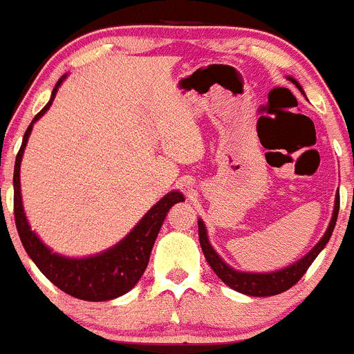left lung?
I'll use <instances>...</instances> for the list:
<instances>
[{
	"label": "left lung",
	"instance_id": "1",
	"mask_svg": "<svg viewBox=\"0 0 354 354\" xmlns=\"http://www.w3.org/2000/svg\"><path fill=\"white\" fill-rule=\"evenodd\" d=\"M292 84H296L297 89L303 93L301 86L297 84L296 79L292 77H288ZM339 215V196H335V205H334V213H332V220L328 223L327 230H325L324 237L317 243V246L310 251L308 254H304L301 260H297L296 263L289 265V267L282 268V270L270 272V274H251V272H239L234 270L230 265H227L222 258L216 254V251L213 250L212 244H209L208 236H206V227L203 223V220H198L199 227V244H201V250L205 253L206 261L212 267V270L218 275V279L222 282H225L230 289L237 292H243L246 296H257V297H265V296H275L281 295V292L288 291L289 288L296 284L304 274H306L308 267L313 263L315 258L318 257L322 250L325 248V244L330 239L332 232H334L335 222H337Z\"/></svg>",
	"mask_w": 354,
	"mask_h": 354
}]
</instances>
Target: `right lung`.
I'll return each instance as SVG.
<instances>
[{
  "instance_id": "obj_1",
  "label": "right lung",
  "mask_w": 354,
  "mask_h": 354,
  "mask_svg": "<svg viewBox=\"0 0 354 354\" xmlns=\"http://www.w3.org/2000/svg\"><path fill=\"white\" fill-rule=\"evenodd\" d=\"M66 79V73L58 80L51 93V100L46 106L34 117L30 125L24 134L22 146L15 160V172H13V212H15V225L19 230L24 250L43 272L48 281L53 282L58 289L66 295L84 301H108L131 291L148 267L149 254L156 236L163 225L167 213L176 203L184 201L182 192L172 191L163 196L141 222L124 237L118 244L100 254L87 258H68L53 253L37 234L30 229L27 216L24 213L22 194H20V163H22L24 149L29 141L34 122L39 120L53 103L58 87Z\"/></svg>"
}]
</instances>
